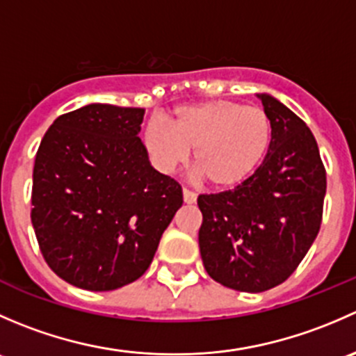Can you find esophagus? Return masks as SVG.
I'll use <instances>...</instances> for the list:
<instances>
[{
    "mask_svg": "<svg viewBox=\"0 0 356 356\" xmlns=\"http://www.w3.org/2000/svg\"><path fill=\"white\" fill-rule=\"evenodd\" d=\"M182 196H184V203L191 204V203H196V193L189 191L188 188L182 189Z\"/></svg>",
    "mask_w": 356,
    "mask_h": 356,
    "instance_id": "34e87169",
    "label": "esophagus"
}]
</instances>
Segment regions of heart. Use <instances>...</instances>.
Wrapping results in <instances>:
<instances>
[{
    "mask_svg": "<svg viewBox=\"0 0 356 356\" xmlns=\"http://www.w3.org/2000/svg\"><path fill=\"white\" fill-rule=\"evenodd\" d=\"M274 125L260 106L229 99L195 103L172 113V129L153 120L145 141L165 168L184 163L195 149V167L215 189L239 188L270 152Z\"/></svg>",
    "mask_w": 356,
    "mask_h": 356,
    "instance_id": "obj_1",
    "label": "heart"
}]
</instances>
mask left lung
<instances>
[{
  "label": "left lung",
  "mask_w": 356,
  "mask_h": 356,
  "mask_svg": "<svg viewBox=\"0 0 356 356\" xmlns=\"http://www.w3.org/2000/svg\"><path fill=\"white\" fill-rule=\"evenodd\" d=\"M274 125L270 152L239 188L200 195V253L222 286L261 293L282 284L317 238L327 188L308 125L270 95H258Z\"/></svg>",
  "instance_id": "left-lung-1"
}]
</instances>
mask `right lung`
I'll return each mask as SVG.
<instances>
[{
    "label": "right lung",
    "instance_id": "right-lung-1",
    "mask_svg": "<svg viewBox=\"0 0 356 356\" xmlns=\"http://www.w3.org/2000/svg\"><path fill=\"white\" fill-rule=\"evenodd\" d=\"M143 118L145 108L86 105L60 115L35 153L32 227L46 264L75 288L141 277L182 207L181 184L149 165Z\"/></svg>",
    "mask_w": 356,
    "mask_h": 356
}]
</instances>
